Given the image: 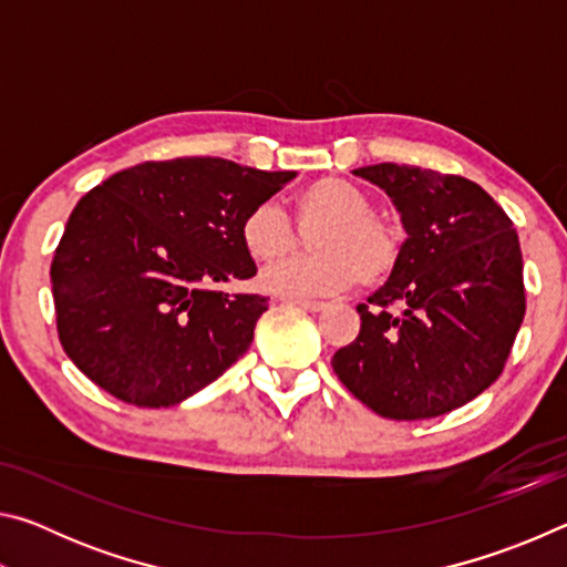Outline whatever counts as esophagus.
I'll return each instance as SVG.
<instances>
[{"label":"esophagus","mask_w":567,"mask_h":567,"mask_svg":"<svg viewBox=\"0 0 567 567\" xmlns=\"http://www.w3.org/2000/svg\"><path fill=\"white\" fill-rule=\"evenodd\" d=\"M282 302L302 307V310H307V312H320L324 307V302H320V300H302V297H287V300H282Z\"/></svg>","instance_id":"esophagus-1"}]
</instances>
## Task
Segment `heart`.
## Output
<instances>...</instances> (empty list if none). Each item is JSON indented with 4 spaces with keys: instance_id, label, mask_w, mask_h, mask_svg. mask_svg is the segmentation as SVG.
Masks as SVG:
<instances>
[{
    "instance_id": "obj_1",
    "label": "heart",
    "mask_w": 567,
    "mask_h": 567,
    "mask_svg": "<svg viewBox=\"0 0 567 567\" xmlns=\"http://www.w3.org/2000/svg\"><path fill=\"white\" fill-rule=\"evenodd\" d=\"M297 227L312 235V257L285 260L300 235L280 207L255 205L239 223L245 252L260 265H272L262 277L267 290L282 297H315L350 290L352 285L375 287L398 270L402 233L375 215V203L354 182L328 175L307 182L292 195Z\"/></svg>"
}]
</instances>
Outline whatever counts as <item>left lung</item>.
Masks as SVG:
<instances>
[{
  "label": "left lung",
  "instance_id": "obj_1",
  "mask_svg": "<svg viewBox=\"0 0 567 567\" xmlns=\"http://www.w3.org/2000/svg\"><path fill=\"white\" fill-rule=\"evenodd\" d=\"M354 175L388 192L408 239L398 270L358 305L360 334L334 352L332 370L382 417L445 415L501 378L523 324L517 233L465 177L395 162Z\"/></svg>",
  "mask_w": 567,
  "mask_h": 567
}]
</instances>
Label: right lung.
<instances>
[{
  "instance_id": "obj_1",
  "label": "right lung",
  "mask_w": 567,
  "mask_h": 567,
  "mask_svg": "<svg viewBox=\"0 0 567 567\" xmlns=\"http://www.w3.org/2000/svg\"><path fill=\"white\" fill-rule=\"evenodd\" d=\"M295 172L223 157L142 162L90 189L52 260L56 332L94 385L137 408L195 395L247 352L262 295L217 282L257 272L239 223Z\"/></svg>"
}]
</instances>
